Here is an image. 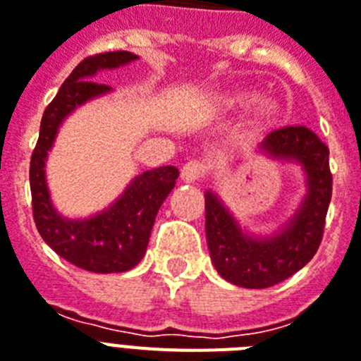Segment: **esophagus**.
Masks as SVG:
<instances>
[{
	"label": "esophagus",
	"instance_id": "34e87169",
	"mask_svg": "<svg viewBox=\"0 0 361 361\" xmlns=\"http://www.w3.org/2000/svg\"><path fill=\"white\" fill-rule=\"evenodd\" d=\"M207 171L208 168L204 164L199 162V160H190V162L184 164L183 169H180V177H183V180H186V183H193V180H199L201 177H204Z\"/></svg>",
	"mask_w": 361,
	"mask_h": 361
}]
</instances>
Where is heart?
<instances>
[{
  "mask_svg": "<svg viewBox=\"0 0 361 361\" xmlns=\"http://www.w3.org/2000/svg\"><path fill=\"white\" fill-rule=\"evenodd\" d=\"M256 101H258V95L256 94L240 92V94L228 95L227 99L223 101V105L227 106V109H247V106L255 105ZM273 114H275V109H273V106H264V109H262V116H264V118H271Z\"/></svg>",
  "mask_w": 361,
  "mask_h": 361,
  "instance_id": "b5f03b06",
  "label": "heart"
}]
</instances>
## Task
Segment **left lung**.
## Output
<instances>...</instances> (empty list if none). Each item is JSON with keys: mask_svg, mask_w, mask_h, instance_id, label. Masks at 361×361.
I'll return each mask as SVG.
<instances>
[{"mask_svg": "<svg viewBox=\"0 0 361 361\" xmlns=\"http://www.w3.org/2000/svg\"><path fill=\"white\" fill-rule=\"evenodd\" d=\"M260 151L275 160L300 164L306 175L305 199L275 234H247L216 193H204V227L214 267L225 281L249 290L279 284L314 258L332 197L329 147L314 130L305 125L276 129L264 138Z\"/></svg>", "mask_w": 361, "mask_h": 361, "instance_id": "left-lung-1", "label": "left lung"}]
</instances>
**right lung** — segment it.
I'll return each mask as SVG.
<instances>
[{
  "mask_svg": "<svg viewBox=\"0 0 361 361\" xmlns=\"http://www.w3.org/2000/svg\"><path fill=\"white\" fill-rule=\"evenodd\" d=\"M136 59L130 51H109L79 62L44 110L37 147L31 157L32 216L42 240L64 260L92 273H123L144 258L154 217L173 190L178 169L162 166L144 171L103 212L85 219H68L53 207L44 168L62 121L77 106L112 90L92 80L97 71L114 70Z\"/></svg>",
  "mask_w": 361,
  "mask_h": 361,
  "instance_id": "obj_1",
  "label": "right lung"
}]
</instances>
